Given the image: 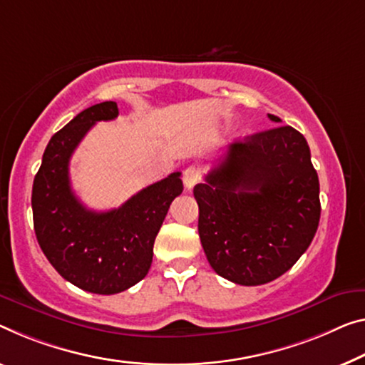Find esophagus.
Masks as SVG:
<instances>
[{
	"instance_id": "1",
	"label": "esophagus",
	"mask_w": 365,
	"mask_h": 365,
	"mask_svg": "<svg viewBox=\"0 0 365 365\" xmlns=\"http://www.w3.org/2000/svg\"><path fill=\"white\" fill-rule=\"evenodd\" d=\"M199 179H200V173L195 166H189V168H186V170H184L182 182H184V187H186L187 190L192 189L195 184L199 182Z\"/></svg>"
}]
</instances>
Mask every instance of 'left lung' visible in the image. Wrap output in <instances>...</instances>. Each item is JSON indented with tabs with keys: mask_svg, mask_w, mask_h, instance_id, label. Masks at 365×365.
<instances>
[{
	"mask_svg": "<svg viewBox=\"0 0 365 365\" xmlns=\"http://www.w3.org/2000/svg\"><path fill=\"white\" fill-rule=\"evenodd\" d=\"M194 197L207 259L218 276L240 285L287 272L310 246L322 214L310 148L290 125L230 145Z\"/></svg>",
	"mask_w": 365,
	"mask_h": 365,
	"instance_id": "obj_1",
	"label": "left lung"
}]
</instances>
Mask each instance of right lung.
Wrapping results in <instances>:
<instances>
[{
    "instance_id": "1",
    "label": "right lung",
    "mask_w": 365,
    "mask_h": 365,
    "mask_svg": "<svg viewBox=\"0 0 365 365\" xmlns=\"http://www.w3.org/2000/svg\"><path fill=\"white\" fill-rule=\"evenodd\" d=\"M119 115L114 101L80 112L50 138L32 186L34 230L57 272L86 292H124L148 274L153 243L171 202L182 192L181 173H171L122 204L94 212L71 190L73 151L99 120Z\"/></svg>"
}]
</instances>
